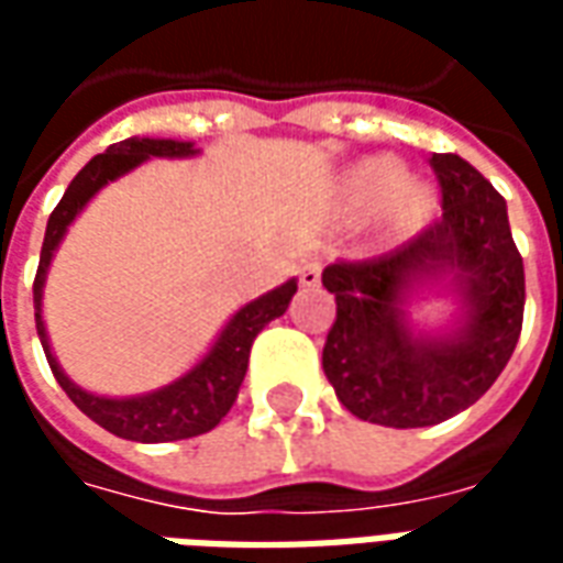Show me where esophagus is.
I'll return each mask as SVG.
<instances>
[{"instance_id":"34e87169","label":"esophagus","mask_w":563,"mask_h":563,"mask_svg":"<svg viewBox=\"0 0 563 563\" xmlns=\"http://www.w3.org/2000/svg\"><path fill=\"white\" fill-rule=\"evenodd\" d=\"M298 280H301V286H307V289L319 286V280H322V262H317V258L305 262L301 271H298Z\"/></svg>"}]
</instances>
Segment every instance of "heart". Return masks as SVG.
<instances>
[{
    "mask_svg": "<svg viewBox=\"0 0 563 563\" xmlns=\"http://www.w3.org/2000/svg\"><path fill=\"white\" fill-rule=\"evenodd\" d=\"M343 208L355 220L383 213L389 232L407 234L431 213L434 192L422 180L404 177V165L395 156H367L343 177Z\"/></svg>",
    "mask_w": 563,
    "mask_h": 563,
    "instance_id": "b5f03b06",
    "label": "heart"
}]
</instances>
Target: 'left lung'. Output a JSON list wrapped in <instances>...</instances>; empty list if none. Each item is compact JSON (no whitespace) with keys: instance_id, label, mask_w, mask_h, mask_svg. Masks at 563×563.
Masks as SVG:
<instances>
[{"instance_id":"8db88e82","label":"left lung","mask_w":563,"mask_h":563,"mask_svg":"<svg viewBox=\"0 0 563 563\" xmlns=\"http://www.w3.org/2000/svg\"><path fill=\"white\" fill-rule=\"evenodd\" d=\"M428 165L443 213L391 253L338 258L322 271L338 305L322 371L350 413L386 428L437 424L479 401L507 367L525 317V265L504 196L455 153H434ZM446 269L468 305L465 329L416 339L402 298L413 282Z\"/></svg>"}]
</instances>
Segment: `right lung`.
<instances>
[{
	"instance_id": "obj_1",
	"label": "right lung",
	"mask_w": 563,
	"mask_h": 563,
	"mask_svg": "<svg viewBox=\"0 0 563 563\" xmlns=\"http://www.w3.org/2000/svg\"><path fill=\"white\" fill-rule=\"evenodd\" d=\"M196 147L189 141H172V139H129L120 144L92 156L78 177L68 184L66 196L59 198V205L47 220V232H44L42 258H38V271H35V283H32V298H35V329L42 338L47 365L54 371L56 383L63 386L68 398L75 401L80 413H87L96 424H102L104 431L123 437V440H139V443H168V440H186V437L208 434L210 428L222 422V416L232 410L238 401V389L244 383L246 362H250V346L256 341V334L271 319L286 313V307L298 292V283H283L280 289L262 295L256 301L241 307L229 325L222 329L217 343L210 346V353L198 362L186 377H180L172 386L159 391H150L141 398H99L90 395L59 371L54 353L47 346V331L42 322V286L47 265L54 258V250L63 241L68 222L78 217L84 205L90 201L108 180H117L120 174L132 172L150 156H192Z\"/></svg>"
}]
</instances>
